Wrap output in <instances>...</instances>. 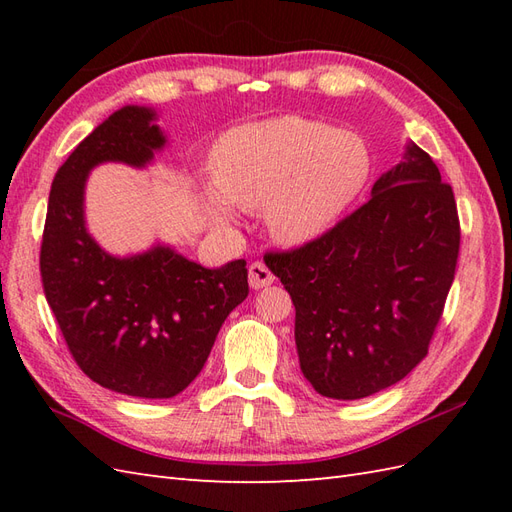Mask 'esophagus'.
<instances>
[{"label": "esophagus", "instance_id": "obj_1", "mask_svg": "<svg viewBox=\"0 0 512 512\" xmlns=\"http://www.w3.org/2000/svg\"><path fill=\"white\" fill-rule=\"evenodd\" d=\"M275 281V275L273 270H270L264 262H253L248 266V284L253 290H259V288H266Z\"/></svg>", "mask_w": 512, "mask_h": 512}]
</instances>
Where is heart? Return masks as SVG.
<instances>
[{"label": "heart", "instance_id": "b5f03b06", "mask_svg": "<svg viewBox=\"0 0 512 512\" xmlns=\"http://www.w3.org/2000/svg\"><path fill=\"white\" fill-rule=\"evenodd\" d=\"M372 173L361 136L303 116H277L231 129L211 156L222 195H209L217 222L231 220V204L266 206L270 231L286 244L319 237L339 220Z\"/></svg>", "mask_w": 512, "mask_h": 512}]
</instances>
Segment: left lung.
I'll return each mask as SVG.
<instances>
[{
    "mask_svg": "<svg viewBox=\"0 0 512 512\" xmlns=\"http://www.w3.org/2000/svg\"><path fill=\"white\" fill-rule=\"evenodd\" d=\"M458 255L453 189L416 145L354 213L297 248L270 250L310 385L358 400L405 378L429 352Z\"/></svg>",
    "mask_w": 512,
    "mask_h": 512,
    "instance_id": "left-lung-1",
    "label": "left lung"
}]
</instances>
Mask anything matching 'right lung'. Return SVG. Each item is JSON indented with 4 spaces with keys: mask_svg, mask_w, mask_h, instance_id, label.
Segmentation results:
<instances>
[{
    "mask_svg": "<svg viewBox=\"0 0 512 512\" xmlns=\"http://www.w3.org/2000/svg\"><path fill=\"white\" fill-rule=\"evenodd\" d=\"M147 107L127 105L83 138L52 180L41 284L65 345L94 383L136 398L191 385L224 319L248 297L244 259L204 268L171 248L118 259L85 231V178L99 162L143 167L165 136Z\"/></svg>",
    "mask_w": 512,
    "mask_h": 512,
    "instance_id": "1",
    "label": "right lung"
}]
</instances>
